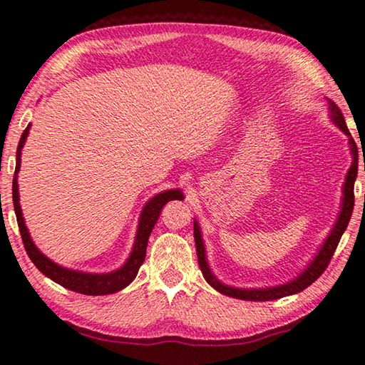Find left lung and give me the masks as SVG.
I'll use <instances>...</instances> for the list:
<instances>
[{
	"label": "left lung",
	"instance_id": "1",
	"mask_svg": "<svg viewBox=\"0 0 365 365\" xmlns=\"http://www.w3.org/2000/svg\"><path fill=\"white\" fill-rule=\"evenodd\" d=\"M330 113H331V119L335 120L336 125L341 128V130L346 135H351L348 127H346L344 117L343 113L339 110V108L336 106L335 103L330 101ZM351 143V151H353V165L348 170V175H346V182H344V188H343V206H341V212L338 215V220L335 227H333L331 233L327 238V242L324 243L322 250L319 251V255L316 256V259L309 264V267L302 272L299 277H296L293 282L287 283V285H280V287H274V288H265V289H238V288H232L227 285H222V283L215 279L212 275V272L209 270L207 262H206V255H205V245H202L201 240V232L200 227L195 222V243H196V255H197V262H200V267L202 275H205L206 282L211 285L212 288L217 289L219 293L232 296V298L237 299H245V301H272V299H279L283 298V296H289L294 293H299L302 289H306L309 285H312L320 275L324 274L325 269L329 267V264L331 261V256L335 255V250L341 240V235L348 227V222L351 219V214H353V207H354V180L357 175V146L354 143L353 138H349Z\"/></svg>",
	"mask_w": 365,
	"mask_h": 365
}]
</instances>
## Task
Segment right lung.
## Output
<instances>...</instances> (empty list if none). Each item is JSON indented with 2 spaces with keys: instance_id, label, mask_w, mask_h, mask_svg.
Listing matches in <instances>:
<instances>
[{
  "instance_id": "1",
  "label": "right lung",
  "mask_w": 365,
  "mask_h": 365,
  "mask_svg": "<svg viewBox=\"0 0 365 365\" xmlns=\"http://www.w3.org/2000/svg\"><path fill=\"white\" fill-rule=\"evenodd\" d=\"M29 128L30 125H27L26 130H24L22 137L19 140V145H17L16 172H14V178H12V202H14L17 225H19V230H21L24 248H26L29 257L32 259L35 267L38 269L43 275H46L48 279L59 283L61 287L72 289V292L90 294V296H101V294H110V293L120 292V289L125 288L128 283H132V280L138 274V269L141 267V264L145 261L148 238H150L153 227L159 219L160 209L164 207L165 202H169L172 200H183V195L178 190H169V191H164V193L156 195L153 200L146 202L145 209L141 211L137 238H135L132 255L119 270L110 272V274H85V272H77V270H69V269L61 267V265L49 261L45 255H41L38 248L34 245L26 227V222H24V217H22V211L19 205V188H17V172H19V168H21V151H22L24 143H26Z\"/></svg>"
}]
</instances>
